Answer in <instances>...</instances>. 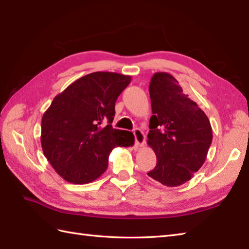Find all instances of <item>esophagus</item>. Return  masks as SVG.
<instances>
[{
  "instance_id": "1",
  "label": "esophagus",
  "mask_w": 249,
  "mask_h": 249,
  "mask_svg": "<svg viewBox=\"0 0 249 249\" xmlns=\"http://www.w3.org/2000/svg\"><path fill=\"white\" fill-rule=\"evenodd\" d=\"M135 135V140H136V145L137 146H143L145 142V136L144 133L140 128H136L134 130Z\"/></svg>"
}]
</instances>
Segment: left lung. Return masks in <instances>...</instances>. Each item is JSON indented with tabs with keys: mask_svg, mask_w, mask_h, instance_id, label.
Listing matches in <instances>:
<instances>
[{
	"mask_svg": "<svg viewBox=\"0 0 249 249\" xmlns=\"http://www.w3.org/2000/svg\"><path fill=\"white\" fill-rule=\"evenodd\" d=\"M149 91L153 115L146 142L155 152L157 163L147 176L165 186H179L204 163L213 139L212 127L206 114L170 73H154Z\"/></svg>",
	"mask_w": 249,
	"mask_h": 249,
	"instance_id": "left-lung-1",
	"label": "left lung"
}]
</instances>
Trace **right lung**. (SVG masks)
I'll return each instance as SVG.
<instances>
[{
  "label": "right lung",
  "mask_w": 249,
  "mask_h": 249,
  "mask_svg": "<svg viewBox=\"0 0 249 249\" xmlns=\"http://www.w3.org/2000/svg\"><path fill=\"white\" fill-rule=\"evenodd\" d=\"M130 81V76L118 72L89 73L56 95L44 113L41 147L65 181L93 182L106 171L115 146L134 145L133 133L111 125L116 99Z\"/></svg>",
  "instance_id": "obj_1"
}]
</instances>
